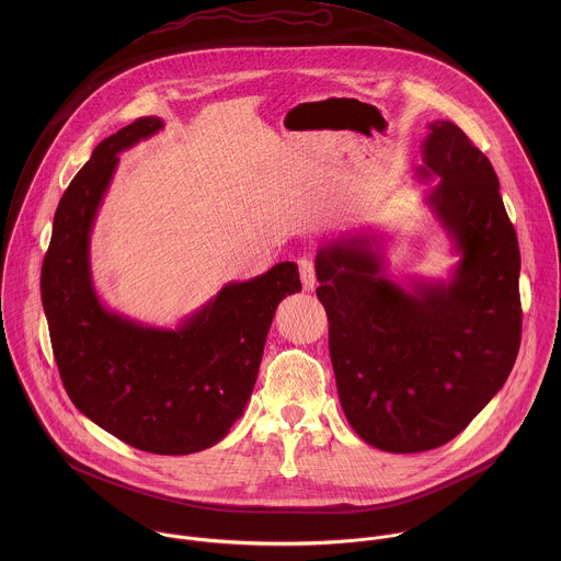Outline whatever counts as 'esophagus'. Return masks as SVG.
<instances>
[{
    "label": "esophagus",
    "mask_w": 561,
    "mask_h": 561,
    "mask_svg": "<svg viewBox=\"0 0 561 561\" xmlns=\"http://www.w3.org/2000/svg\"><path fill=\"white\" fill-rule=\"evenodd\" d=\"M298 267H300V278H302L305 289L313 291L316 289V265H313V261L302 256V259H298Z\"/></svg>",
    "instance_id": "obj_1"
}]
</instances>
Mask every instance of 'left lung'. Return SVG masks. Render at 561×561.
<instances>
[{"label":"left lung","instance_id":"1","mask_svg":"<svg viewBox=\"0 0 561 561\" xmlns=\"http://www.w3.org/2000/svg\"><path fill=\"white\" fill-rule=\"evenodd\" d=\"M416 172L440 179L427 203L460 252L451 280L403 289L369 238L316 256L341 408L365 443L393 454L456 438L505 385L523 330L520 250L490 160L434 121Z\"/></svg>","mask_w":561,"mask_h":561}]
</instances>
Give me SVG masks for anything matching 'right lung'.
Instances as JSON below:
<instances>
[{
    "mask_svg": "<svg viewBox=\"0 0 561 561\" xmlns=\"http://www.w3.org/2000/svg\"><path fill=\"white\" fill-rule=\"evenodd\" d=\"M161 127L145 116L96 145L56 209L41 294L58 371L80 412L136 449L185 456L220 443L243 414L276 307L302 283L296 263H276L229 283L174 330L99 302L88 259L96 209L118 153Z\"/></svg>",
    "mask_w": 561,
    "mask_h": 561,
    "instance_id": "obj_1",
    "label": "right lung"
}]
</instances>
